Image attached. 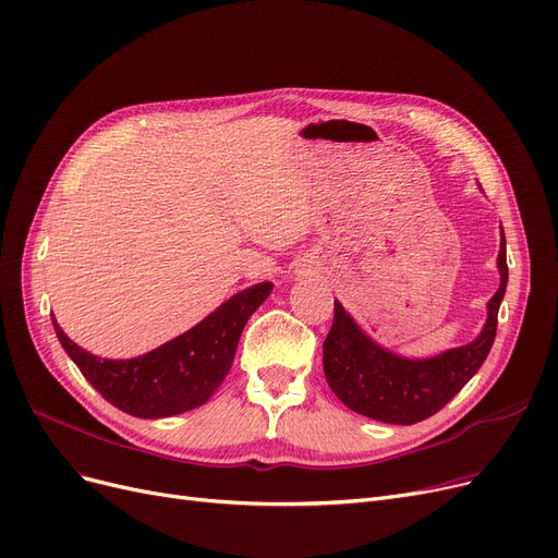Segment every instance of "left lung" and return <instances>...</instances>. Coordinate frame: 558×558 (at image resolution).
Listing matches in <instances>:
<instances>
[{
  "mask_svg": "<svg viewBox=\"0 0 558 558\" xmlns=\"http://www.w3.org/2000/svg\"><path fill=\"white\" fill-rule=\"evenodd\" d=\"M499 289L488 301L481 335L465 347L433 357H403L383 349L335 301L332 328L324 342V372L330 390L355 413L385 424H417L445 408L488 357L497 332V312L506 294V239L497 255Z\"/></svg>",
  "mask_w": 558,
  "mask_h": 558,
  "instance_id": "8db88e82",
  "label": "left lung"
}]
</instances>
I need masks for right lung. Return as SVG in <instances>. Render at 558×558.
I'll return each mask as SVG.
<instances>
[{"label":"right lung","instance_id":"1","mask_svg":"<svg viewBox=\"0 0 558 558\" xmlns=\"http://www.w3.org/2000/svg\"><path fill=\"white\" fill-rule=\"evenodd\" d=\"M274 282L241 289L211 314L159 349L130 360L84 351L52 317L63 351L111 405L141 420L173 417L207 403L228 376L251 314L269 299Z\"/></svg>","mask_w":558,"mask_h":558}]
</instances>
